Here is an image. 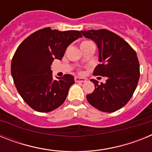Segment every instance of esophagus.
Here are the masks:
<instances>
[{
	"instance_id": "esophagus-1",
	"label": "esophagus",
	"mask_w": 152,
	"mask_h": 152,
	"mask_svg": "<svg viewBox=\"0 0 152 152\" xmlns=\"http://www.w3.org/2000/svg\"><path fill=\"white\" fill-rule=\"evenodd\" d=\"M76 82H85L86 79L84 77H75V78Z\"/></svg>"
}]
</instances>
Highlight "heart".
Wrapping results in <instances>:
<instances>
[{
	"label": "heart",
	"instance_id": "b5f03b06",
	"mask_svg": "<svg viewBox=\"0 0 152 152\" xmlns=\"http://www.w3.org/2000/svg\"><path fill=\"white\" fill-rule=\"evenodd\" d=\"M89 42H89V41H84V42H81L80 45H85V44L89 43Z\"/></svg>",
	"mask_w": 152,
	"mask_h": 152
}]
</instances>
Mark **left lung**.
<instances>
[{
    "label": "left lung",
    "mask_w": 152,
    "mask_h": 152,
    "mask_svg": "<svg viewBox=\"0 0 152 152\" xmlns=\"http://www.w3.org/2000/svg\"><path fill=\"white\" fill-rule=\"evenodd\" d=\"M80 33L97 45L100 64L94 68V75L107 77L106 82L100 84L91 79L95 89L87 95V100L102 112H115L128 103L139 82L140 72L136 52L123 38L107 29Z\"/></svg>",
    "instance_id": "obj_1"
}]
</instances>
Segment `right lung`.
<instances>
[{"label": "right lung", "instance_id": "right-lung-1", "mask_svg": "<svg viewBox=\"0 0 152 152\" xmlns=\"http://www.w3.org/2000/svg\"><path fill=\"white\" fill-rule=\"evenodd\" d=\"M80 37L77 30L47 27L31 34L19 45L12 59L11 75L20 95L34 110L50 112L64 102L75 78L64 75L53 79L50 66L55 59L61 60L68 45Z\"/></svg>", "mask_w": 152, "mask_h": 152}]
</instances>
